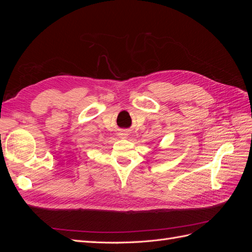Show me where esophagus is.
Here are the masks:
<instances>
[{"instance_id": "1", "label": "esophagus", "mask_w": 252, "mask_h": 252, "mask_svg": "<svg viewBox=\"0 0 252 252\" xmlns=\"http://www.w3.org/2000/svg\"><path fill=\"white\" fill-rule=\"evenodd\" d=\"M127 132L126 131H122V132H120V136H121V138L122 139H125L126 138V136H127Z\"/></svg>"}]
</instances>
